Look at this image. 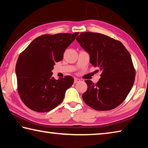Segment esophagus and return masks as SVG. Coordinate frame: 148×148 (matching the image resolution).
Segmentation results:
<instances>
[{"mask_svg":"<svg viewBox=\"0 0 148 148\" xmlns=\"http://www.w3.org/2000/svg\"><path fill=\"white\" fill-rule=\"evenodd\" d=\"M80 82V79L78 78H74V84H76L77 82Z\"/></svg>","mask_w":148,"mask_h":148,"instance_id":"obj_1","label":"esophagus"}]
</instances>
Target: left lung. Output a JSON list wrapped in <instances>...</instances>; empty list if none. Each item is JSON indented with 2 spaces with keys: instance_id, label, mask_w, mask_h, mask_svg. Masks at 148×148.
<instances>
[{
  "instance_id": "left-lung-1",
  "label": "left lung",
  "mask_w": 148,
  "mask_h": 148,
  "mask_svg": "<svg viewBox=\"0 0 148 148\" xmlns=\"http://www.w3.org/2000/svg\"><path fill=\"white\" fill-rule=\"evenodd\" d=\"M76 40L89 53L91 64L102 72L97 84L86 80L84 101L99 111L114 109L125 101L134 84L136 72L131 55L121 42L104 34L82 32Z\"/></svg>"
}]
</instances>
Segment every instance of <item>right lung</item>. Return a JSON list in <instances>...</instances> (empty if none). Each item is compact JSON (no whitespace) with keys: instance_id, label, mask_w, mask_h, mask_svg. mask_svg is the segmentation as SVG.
Here are the masks:
<instances>
[{"instance_id":"right-lung-1","label":"right lung","mask_w":148,"mask_h":148,"mask_svg":"<svg viewBox=\"0 0 148 148\" xmlns=\"http://www.w3.org/2000/svg\"><path fill=\"white\" fill-rule=\"evenodd\" d=\"M79 32L44 34L35 38L19 55L16 66L17 91L32 110L47 112L61 104L74 83L71 76L56 79L51 71L61 61Z\"/></svg>"}]
</instances>
